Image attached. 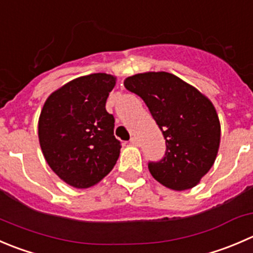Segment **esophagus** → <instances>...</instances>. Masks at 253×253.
Masks as SVG:
<instances>
[{
  "label": "esophagus",
  "instance_id": "esophagus-1",
  "mask_svg": "<svg viewBox=\"0 0 253 253\" xmlns=\"http://www.w3.org/2000/svg\"><path fill=\"white\" fill-rule=\"evenodd\" d=\"M129 143H131L132 146H138L139 142H138V139H137V137H132V138L129 139Z\"/></svg>",
  "mask_w": 253,
  "mask_h": 253
}]
</instances>
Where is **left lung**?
<instances>
[{"label":"left lung","instance_id":"left-lung-1","mask_svg":"<svg viewBox=\"0 0 253 253\" xmlns=\"http://www.w3.org/2000/svg\"><path fill=\"white\" fill-rule=\"evenodd\" d=\"M124 84L143 100L166 139L163 158L148 162L153 178L179 192L197 185L220 146V122L211 101L166 72L133 75Z\"/></svg>","mask_w":253,"mask_h":253}]
</instances>
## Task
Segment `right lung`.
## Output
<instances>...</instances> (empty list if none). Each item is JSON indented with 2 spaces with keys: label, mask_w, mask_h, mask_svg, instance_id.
Listing matches in <instances>:
<instances>
[{
  "label": "right lung",
  "mask_w": 253,
  "mask_h": 253,
  "mask_svg": "<svg viewBox=\"0 0 253 253\" xmlns=\"http://www.w3.org/2000/svg\"><path fill=\"white\" fill-rule=\"evenodd\" d=\"M116 84L97 73L78 78L46 99L38 122L42 152L51 170L75 188H90L116 164L121 142L106 100Z\"/></svg>",
  "instance_id": "add662e5"
}]
</instances>
